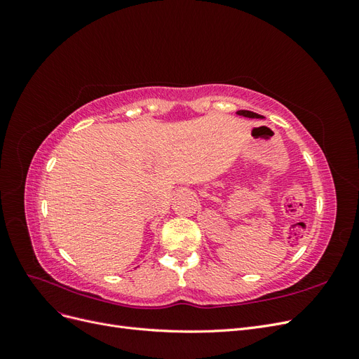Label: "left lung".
Here are the masks:
<instances>
[{"mask_svg": "<svg viewBox=\"0 0 359 359\" xmlns=\"http://www.w3.org/2000/svg\"><path fill=\"white\" fill-rule=\"evenodd\" d=\"M236 114L241 115V116H245V118H257V119H262L264 118L262 115H259V114L252 112V111H238Z\"/></svg>", "mask_w": 359, "mask_h": 359, "instance_id": "1", "label": "left lung"}]
</instances>
